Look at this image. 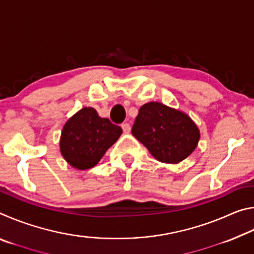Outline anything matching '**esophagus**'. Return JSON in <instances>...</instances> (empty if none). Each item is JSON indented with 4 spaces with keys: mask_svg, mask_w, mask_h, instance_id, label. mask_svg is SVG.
I'll use <instances>...</instances> for the list:
<instances>
[{
    "mask_svg": "<svg viewBox=\"0 0 254 254\" xmlns=\"http://www.w3.org/2000/svg\"><path fill=\"white\" fill-rule=\"evenodd\" d=\"M122 128L124 133H130L131 131V126L128 123H123L122 124Z\"/></svg>",
    "mask_w": 254,
    "mask_h": 254,
    "instance_id": "1",
    "label": "esophagus"
}]
</instances>
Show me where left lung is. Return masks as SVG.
Returning <instances> with one entry per match:
<instances>
[{"instance_id": "obj_1", "label": "left lung", "mask_w": 254, "mask_h": 254, "mask_svg": "<svg viewBox=\"0 0 254 254\" xmlns=\"http://www.w3.org/2000/svg\"><path fill=\"white\" fill-rule=\"evenodd\" d=\"M131 132L157 160L166 163L183 161L199 141L198 127L188 115L158 102L140 107Z\"/></svg>"}]
</instances>
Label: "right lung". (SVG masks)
Segmentation results:
<instances>
[{
  "label": "right lung",
  "mask_w": 254,
  "mask_h": 254,
  "mask_svg": "<svg viewBox=\"0 0 254 254\" xmlns=\"http://www.w3.org/2000/svg\"><path fill=\"white\" fill-rule=\"evenodd\" d=\"M122 134L121 127L98 117L92 107H84L65 124L60 151L74 168L85 170L96 165L106 150Z\"/></svg>",
  "instance_id": "right-lung-1"
}]
</instances>
